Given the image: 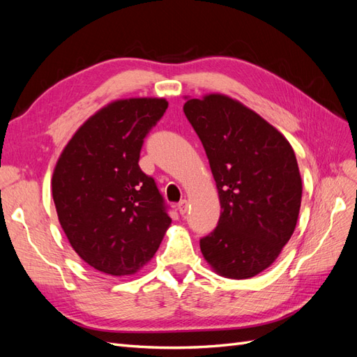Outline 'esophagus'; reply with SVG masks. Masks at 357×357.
<instances>
[{
    "instance_id": "1",
    "label": "esophagus",
    "mask_w": 357,
    "mask_h": 357,
    "mask_svg": "<svg viewBox=\"0 0 357 357\" xmlns=\"http://www.w3.org/2000/svg\"><path fill=\"white\" fill-rule=\"evenodd\" d=\"M188 207H189V204H188L186 199H183V201H180V202L177 204V210H178V213H180L181 215L188 213Z\"/></svg>"
}]
</instances>
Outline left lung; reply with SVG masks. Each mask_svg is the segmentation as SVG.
I'll use <instances>...</instances> for the list:
<instances>
[{"label":"left lung","instance_id":"1","mask_svg":"<svg viewBox=\"0 0 357 357\" xmlns=\"http://www.w3.org/2000/svg\"><path fill=\"white\" fill-rule=\"evenodd\" d=\"M188 121L207 153L220 199L199 241L215 274L243 280L274 264L298 222L302 180L294 149L264 117L223 93L188 98Z\"/></svg>","mask_w":357,"mask_h":357}]
</instances>
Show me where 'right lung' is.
<instances>
[{"mask_svg": "<svg viewBox=\"0 0 357 357\" xmlns=\"http://www.w3.org/2000/svg\"><path fill=\"white\" fill-rule=\"evenodd\" d=\"M167 109L165 98L107 104L75 131L53 169L59 223L74 252L96 271L135 274L169 228L164 198L138 165L144 137Z\"/></svg>", "mask_w": 357, "mask_h": 357, "instance_id": "obj_1", "label": "right lung"}]
</instances>
